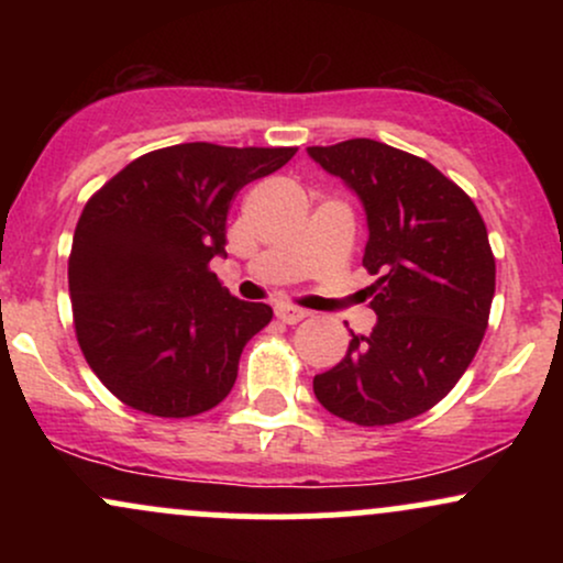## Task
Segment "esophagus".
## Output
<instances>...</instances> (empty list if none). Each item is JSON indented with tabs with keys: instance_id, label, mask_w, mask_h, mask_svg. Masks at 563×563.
Segmentation results:
<instances>
[{
	"instance_id": "34e87169",
	"label": "esophagus",
	"mask_w": 563,
	"mask_h": 563,
	"mask_svg": "<svg viewBox=\"0 0 563 563\" xmlns=\"http://www.w3.org/2000/svg\"><path fill=\"white\" fill-rule=\"evenodd\" d=\"M307 314H309L307 309L290 307V303H277L275 307V318L280 322H286V325H296V322H301Z\"/></svg>"
}]
</instances>
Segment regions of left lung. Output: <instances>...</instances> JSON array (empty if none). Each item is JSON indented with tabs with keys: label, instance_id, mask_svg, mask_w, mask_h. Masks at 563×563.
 Listing matches in <instances>:
<instances>
[{
	"label": "left lung",
	"instance_id": "obj_1",
	"mask_svg": "<svg viewBox=\"0 0 563 563\" xmlns=\"http://www.w3.org/2000/svg\"><path fill=\"white\" fill-rule=\"evenodd\" d=\"M309 156L363 200V267L376 275L365 290L378 314L314 376V397L349 423L410 421L448 397L487 331L495 256L484 219L437 166L378 140L314 145Z\"/></svg>",
	"mask_w": 563,
	"mask_h": 563
}]
</instances>
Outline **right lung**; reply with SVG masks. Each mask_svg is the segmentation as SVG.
<instances>
[{
	"mask_svg": "<svg viewBox=\"0 0 563 563\" xmlns=\"http://www.w3.org/2000/svg\"><path fill=\"white\" fill-rule=\"evenodd\" d=\"M296 147L183 142L134 158L84 206L68 256L84 360L113 397L158 418H190L228 397L243 346L273 309L230 296L232 198Z\"/></svg>",
	"mask_w": 563,
	"mask_h": 563,
	"instance_id": "add662e5",
	"label": "right lung"
}]
</instances>
